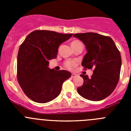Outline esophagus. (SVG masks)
Returning a JSON list of instances; mask_svg holds the SVG:
<instances>
[{"label":"esophagus","instance_id":"esophagus-1","mask_svg":"<svg viewBox=\"0 0 131 131\" xmlns=\"http://www.w3.org/2000/svg\"><path fill=\"white\" fill-rule=\"evenodd\" d=\"M76 75H76L75 73H72V74H71V77H72V78H73V77H76Z\"/></svg>","mask_w":131,"mask_h":131}]
</instances>
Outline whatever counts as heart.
Listing matches in <instances>:
<instances>
[{"label":"heart","mask_w":131,"mask_h":131,"mask_svg":"<svg viewBox=\"0 0 131 131\" xmlns=\"http://www.w3.org/2000/svg\"><path fill=\"white\" fill-rule=\"evenodd\" d=\"M81 43V42H80L79 40H73L72 42H71V47H74V46H75V45H79V44ZM64 67L66 69H69V70H73L77 66V65H78V62L75 60H67L66 62H64Z\"/></svg>","instance_id":"obj_1"}]
</instances>
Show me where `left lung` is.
<instances>
[{
  "instance_id": "8db88e82",
  "label": "left lung",
  "mask_w": 131,
  "mask_h": 131,
  "mask_svg": "<svg viewBox=\"0 0 131 131\" xmlns=\"http://www.w3.org/2000/svg\"><path fill=\"white\" fill-rule=\"evenodd\" d=\"M73 37L84 42L87 53L82 66L84 70L93 69L91 78L81 74L84 79L77 92L83 98L100 101L110 96L119 79L121 57L112 39L95 33H76Z\"/></svg>"
}]
</instances>
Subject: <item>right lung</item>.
<instances>
[{"label": "right lung", "mask_w": 131, "mask_h": 131, "mask_svg": "<svg viewBox=\"0 0 131 131\" xmlns=\"http://www.w3.org/2000/svg\"><path fill=\"white\" fill-rule=\"evenodd\" d=\"M47 30H36L20 45L17 62V79L25 95L38 103L54 100L61 92L62 84L71 77L66 70L48 68L49 60L56 58L60 45L71 37Z\"/></svg>", "instance_id": "obj_1"}]
</instances>
